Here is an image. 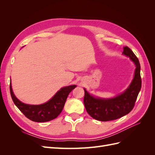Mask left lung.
Returning <instances> with one entry per match:
<instances>
[{
    "label": "left lung",
    "mask_w": 155,
    "mask_h": 155,
    "mask_svg": "<svg viewBox=\"0 0 155 155\" xmlns=\"http://www.w3.org/2000/svg\"><path fill=\"white\" fill-rule=\"evenodd\" d=\"M123 54L129 57L136 65L134 76L129 87L121 94L110 99H102L91 95L85 88L84 105L91 117L107 121L118 119L132 110L142 87L139 60L128 46H124Z\"/></svg>",
    "instance_id": "obj_1"
}]
</instances>
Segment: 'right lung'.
<instances>
[{"label": "right lung", "mask_w": 155, "mask_h": 155, "mask_svg": "<svg viewBox=\"0 0 155 155\" xmlns=\"http://www.w3.org/2000/svg\"><path fill=\"white\" fill-rule=\"evenodd\" d=\"M76 85H70L60 89L48 101L41 105H28L22 103L14 95L10 83V89L13 101L26 118L35 122H45L52 120L63 110L67 98Z\"/></svg>", "instance_id": "add662e5"}]
</instances>
